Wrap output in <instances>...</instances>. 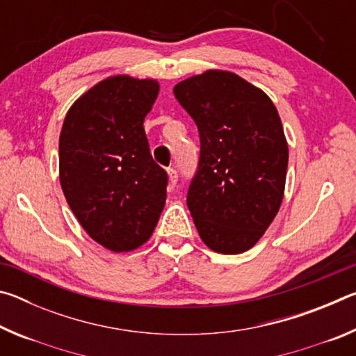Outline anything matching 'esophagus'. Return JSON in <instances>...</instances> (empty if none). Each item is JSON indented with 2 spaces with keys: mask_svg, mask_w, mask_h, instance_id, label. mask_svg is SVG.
Returning <instances> with one entry per match:
<instances>
[{
  "mask_svg": "<svg viewBox=\"0 0 356 356\" xmlns=\"http://www.w3.org/2000/svg\"><path fill=\"white\" fill-rule=\"evenodd\" d=\"M168 177H170V185L171 186H176L177 184V171L174 170V168H168Z\"/></svg>",
  "mask_w": 356,
  "mask_h": 356,
  "instance_id": "1",
  "label": "esophagus"
}]
</instances>
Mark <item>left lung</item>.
Returning a JSON list of instances; mask_svg holds the SVG:
<instances>
[{"label": "left lung", "mask_w": 356, "mask_h": 356, "mask_svg": "<svg viewBox=\"0 0 356 356\" xmlns=\"http://www.w3.org/2000/svg\"><path fill=\"white\" fill-rule=\"evenodd\" d=\"M174 95L200 131L186 195L200 237L221 254L248 251L284 196L289 147L278 110L262 89L226 70L186 78Z\"/></svg>", "instance_id": "1"}]
</instances>
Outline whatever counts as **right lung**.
<instances>
[{
	"mask_svg": "<svg viewBox=\"0 0 356 356\" xmlns=\"http://www.w3.org/2000/svg\"><path fill=\"white\" fill-rule=\"evenodd\" d=\"M156 80L114 75L84 92L59 135V182L89 237L114 252L146 243L166 201L168 174L155 163L143 122Z\"/></svg>",
	"mask_w": 356,
	"mask_h": 356,
	"instance_id": "1",
	"label": "right lung"
}]
</instances>
